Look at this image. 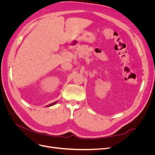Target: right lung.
Listing matches in <instances>:
<instances>
[{"mask_svg":"<svg viewBox=\"0 0 155 155\" xmlns=\"http://www.w3.org/2000/svg\"><path fill=\"white\" fill-rule=\"evenodd\" d=\"M58 101H55V102H54V103H52V104H49L48 105H47V106H46V107H50V106H52V105H55L56 103H57Z\"/></svg>","mask_w":155,"mask_h":155,"instance_id":"1","label":"right lung"}]
</instances>
